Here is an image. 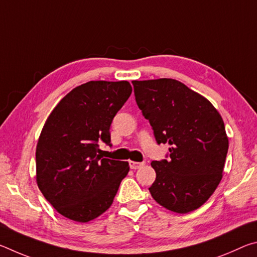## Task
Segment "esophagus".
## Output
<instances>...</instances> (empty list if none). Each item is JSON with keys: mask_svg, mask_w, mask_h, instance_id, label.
Masks as SVG:
<instances>
[{"mask_svg": "<svg viewBox=\"0 0 257 257\" xmlns=\"http://www.w3.org/2000/svg\"><path fill=\"white\" fill-rule=\"evenodd\" d=\"M144 164H145V162H135V161H130L129 162L130 169H133V170H136V169L142 168Z\"/></svg>", "mask_w": 257, "mask_h": 257, "instance_id": "obj_1", "label": "esophagus"}]
</instances>
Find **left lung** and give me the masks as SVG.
Segmentation results:
<instances>
[{
    "instance_id": "obj_1",
    "label": "left lung",
    "mask_w": 257,
    "mask_h": 257,
    "mask_svg": "<svg viewBox=\"0 0 257 257\" xmlns=\"http://www.w3.org/2000/svg\"><path fill=\"white\" fill-rule=\"evenodd\" d=\"M135 98L165 159L151 163L156 179L150 193L168 210L201 207L220 184L229 142L223 120L205 97L182 82L161 78L133 81Z\"/></svg>"
}]
</instances>
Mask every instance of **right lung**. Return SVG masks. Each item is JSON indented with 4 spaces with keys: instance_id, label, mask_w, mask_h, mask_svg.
Returning <instances> with one entry per match:
<instances>
[{
    "instance_id": "add662e5",
    "label": "right lung",
    "mask_w": 257,
    "mask_h": 257,
    "mask_svg": "<svg viewBox=\"0 0 257 257\" xmlns=\"http://www.w3.org/2000/svg\"><path fill=\"white\" fill-rule=\"evenodd\" d=\"M128 81H88L61 99L43 127L36 149L38 188L60 214L88 222L112 205L128 162L103 159L110 127L132 94Z\"/></svg>"
}]
</instances>
